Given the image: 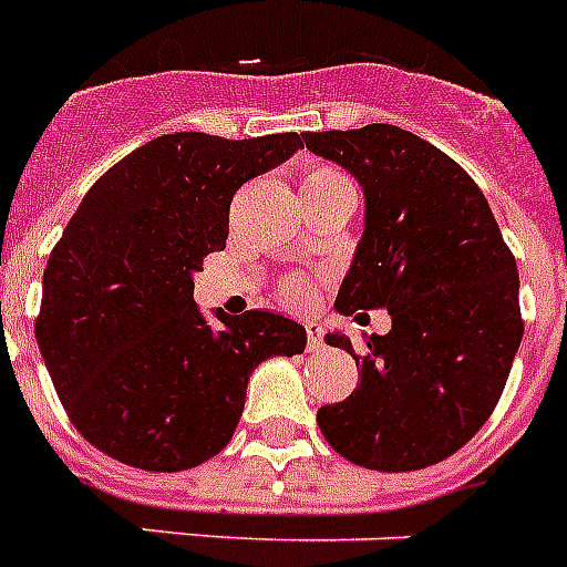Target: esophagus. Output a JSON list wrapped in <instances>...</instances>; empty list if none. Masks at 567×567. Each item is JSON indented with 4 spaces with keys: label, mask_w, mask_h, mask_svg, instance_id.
<instances>
[{
    "label": "esophagus",
    "mask_w": 567,
    "mask_h": 567,
    "mask_svg": "<svg viewBox=\"0 0 567 567\" xmlns=\"http://www.w3.org/2000/svg\"><path fill=\"white\" fill-rule=\"evenodd\" d=\"M306 334H308V352H320L323 349V326L320 323H306Z\"/></svg>",
    "instance_id": "obj_1"
}]
</instances>
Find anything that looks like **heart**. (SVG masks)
Here are the masks:
<instances>
[{
	"label": "heart",
	"instance_id": "obj_1",
	"mask_svg": "<svg viewBox=\"0 0 567 567\" xmlns=\"http://www.w3.org/2000/svg\"><path fill=\"white\" fill-rule=\"evenodd\" d=\"M334 188H349L347 174L326 163L308 165L306 174H302V195H323V192H334ZM282 299L291 308H308L315 302V282L293 276L282 285Z\"/></svg>",
	"mask_w": 567,
	"mask_h": 567
}]
</instances>
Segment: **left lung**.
<instances>
[{"label": "left lung", "mask_w": 567, "mask_h": 567, "mask_svg": "<svg viewBox=\"0 0 567 567\" xmlns=\"http://www.w3.org/2000/svg\"><path fill=\"white\" fill-rule=\"evenodd\" d=\"M306 148L343 165L367 218L334 308H388L393 329L355 352L349 399L317 425L349 463L413 472L451 457L492 416L524 334L518 268L477 183L449 154L395 124L302 133ZM363 317V315H358Z\"/></svg>", "instance_id": "8db88e82"}]
</instances>
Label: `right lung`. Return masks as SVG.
I'll return each mask as SVG.
<instances>
[{
  "mask_svg": "<svg viewBox=\"0 0 567 567\" xmlns=\"http://www.w3.org/2000/svg\"><path fill=\"white\" fill-rule=\"evenodd\" d=\"M297 148L299 133H168L101 174L66 224L34 334L63 411L107 457L200 466L233 440L250 372L306 349V329L274 311H218L212 329L192 282L227 244L233 195Z\"/></svg>",
  "mask_w": 567,
  "mask_h": 567,
  "instance_id": "1",
  "label": "right lung"
}]
</instances>
